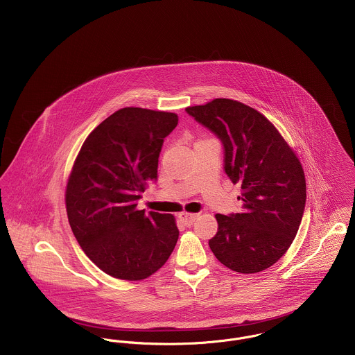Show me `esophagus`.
Returning a JSON list of instances; mask_svg holds the SVG:
<instances>
[{
	"instance_id": "esophagus-1",
	"label": "esophagus",
	"mask_w": 355,
	"mask_h": 355,
	"mask_svg": "<svg viewBox=\"0 0 355 355\" xmlns=\"http://www.w3.org/2000/svg\"><path fill=\"white\" fill-rule=\"evenodd\" d=\"M178 218H180V221H181L185 227H190V225H193V223L196 221L197 214H193V213H181V214L178 216Z\"/></svg>"
}]
</instances>
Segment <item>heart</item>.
Here are the masks:
<instances>
[{
	"mask_svg": "<svg viewBox=\"0 0 355 355\" xmlns=\"http://www.w3.org/2000/svg\"><path fill=\"white\" fill-rule=\"evenodd\" d=\"M201 141H204V139H201Z\"/></svg>",
	"mask_w": 355,
	"mask_h": 355,
	"instance_id": "1",
	"label": "heart"
}]
</instances>
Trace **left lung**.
Returning a JSON list of instances; mask_svg holds the SVG:
<instances>
[{"label": "left lung", "instance_id": "obj_1", "mask_svg": "<svg viewBox=\"0 0 355 355\" xmlns=\"http://www.w3.org/2000/svg\"><path fill=\"white\" fill-rule=\"evenodd\" d=\"M224 146V170L240 184L243 211L216 214L209 240L217 260L232 271L256 273L273 266L297 233L306 207L300 161L276 127L259 111L232 99L187 107ZM240 198V197H239Z\"/></svg>", "mask_w": 355, "mask_h": 355}]
</instances>
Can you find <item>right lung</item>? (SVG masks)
<instances>
[{"label":"right lung","instance_id":"add662e5","mask_svg":"<svg viewBox=\"0 0 355 355\" xmlns=\"http://www.w3.org/2000/svg\"><path fill=\"white\" fill-rule=\"evenodd\" d=\"M177 125L173 112L121 108L87 137L75 159L65 189L68 221L88 259L112 277L146 279L177 244L174 216L137 209Z\"/></svg>","mask_w":355,"mask_h":355}]
</instances>
